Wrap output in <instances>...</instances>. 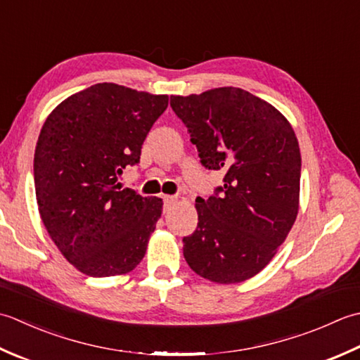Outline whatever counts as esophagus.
<instances>
[{
	"label": "esophagus",
	"instance_id": "1",
	"mask_svg": "<svg viewBox=\"0 0 360 360\" xmlns=\"http://www.w3.org/2000/svg\"><path fill=\"white\" fill-rule=\"evenodd\" d=\"M177 200V197L175 195H163V202H165V211L171 208V205Z\"/></svg>",
	"mask_w": 360,
	"mask_h": 360
}]
</instances>
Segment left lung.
<instances>
[{"label": "left lung", "mask_w": 360, "mask_h": 360, "mask_svg": "<svg viewBox=\"0 0 360 360\" xmlns=\"http://www.w3.org/2000/svg\"><path fill=\"white\" fill-rule=\"evenodd\" d=\"M200 163L225 172L224 186L197 197L199 224L183 238L197 275L231 284L259 274L290 231L298 212L302 155L289 121L242 88L222 86L171 96Z\"/></svg>", "instance_id": "left-lung-1"}]
</instances>
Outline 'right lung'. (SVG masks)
<instances>
[{"mask_svg":"<svg viewBox=\"0 0 360 360\" xmlns=\"http://www.w3.org/2000/svg\"><path fill=\"white\" fill-rule=\"evenodd\" d=\"M167 101L96 84L65 99L43 124L34 155L41 221L65 258L88 276L127 274L144 258L163 202L121 188L118 175L139 163Z\"/></svg>","mask_w":360,"mask_h":360,"instance_id":"1","label":"right lung"}]
</instances>
